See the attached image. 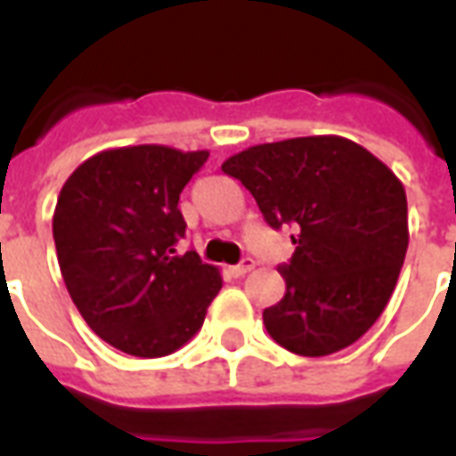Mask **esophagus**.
Here are the masks:
<instances>
[{
	"mask_svg": "<svg viewBox=\"0 0 456 456\" xmlns=\"http://www.w3.org/2000/svg\"><path fill=\"white\" fill-rule=\"evenodd\" d=\"M254 266H256V264H254V258H241V264L229 268V273H232L234 278H241V276H247L248 271H251Z\"/></svg>",
	"mask_w": 456,
	"mask_h": 456,
	"instance_id": "34e87169",
	"label": "esophagus"
}]
</instances>
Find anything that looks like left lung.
Returning <instances> with one entry per match:
<instances>
[{
	"instance_id": "left-lung-1",
	"label": "left lung",
	"mask_w": 456,
	"mask_h": 456,
	"mask_svg": "<svg viewBox=\"0 0 456 456\" xmlns=\"http://www.w3.org/2000/svg\"><path fill=\"white\" fill-rule=\"evenodd\" d=\"M254 195L268 227H296V254L278 266L281 303L264 325L288 352L327 356L381 317L408 251L403 183L342 136L261 143L222 163Z\"/></svg>"
}]
</instances>
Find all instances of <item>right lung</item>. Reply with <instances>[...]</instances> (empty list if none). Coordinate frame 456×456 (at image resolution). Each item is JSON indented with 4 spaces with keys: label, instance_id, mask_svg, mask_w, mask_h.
Segmentation results:
<instances>
[{
    "label": "right lung",
    "instance_id": "1",
    "mask_svg": "<svg viewBox=\"0 0 456 456\" xmlns=\"http://www.w3.org/2000/svg\"><path fill=\"white\" fill-rule=\"evenodd\" d=\"M209 151L124 146L65 180L53 239L65 288L94 335L131 356H166L198 332L222 288L215 266L178 254V200Z\"/></svg>",
    "mask_w": 456,
    "mask_h": 456
}]
</instances>
